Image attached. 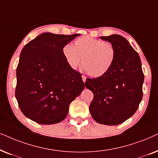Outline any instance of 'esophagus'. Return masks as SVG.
<instances>
[{
	"label": "esophagus",
	"mask_w": 158,
	"mask_h": 158,
	"mask_svg": "<svg viewBox=\"0 0 158 158\" xmlns=\"http://www.w3.org/2000/svg\"><path fill=\"white\" fill-rule=\"evenodd\" d=\"M81 78H82V81L84 82H85L86 81V79H87V77H85V76H81Z\"/></svg>",
	"instance_id": "1"
}]
</instances>
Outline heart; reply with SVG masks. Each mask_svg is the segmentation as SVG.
<instances>
[{"label": "heart", "instance_id": "obj_1", "mask_svg": "<svg viewBox=\"0 0 158 158\" xmlns=\"http://www.w3.org/2000/svg\"><path fill=\"white\" fill-rule=\"evenodd\" d=\"M67 64L76 69L82 58L83 69L93 77H102L111 68L115 58L113 45L89 36L79 37L74 45L66 44L62 49Z\"/></svg>", "mask_w": 158, "mask_h": 158}]
</instances>
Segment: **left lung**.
Wrapping results in <instances>:
<instances>
[{"mask_svg": "<svg viewBox=\"0 0 158 158\" xmlns=\"http://www.w3.org/2000/svg\"><path fill=\"white\" fill-rule=\"evenodd\" d=\"M100 38L112 44L115 58L106 74L87 79L86 87L94 94L89 112L100 124L118 125L131 117L142 101V63L139 54L123 37L112 35Z\"/></svg>", "mask_w": 158, "mask_h": 158, "instance_id": "obj_1", "label": "left lung"}]
</instances>
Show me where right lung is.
<instances>
[{"label":"right lung","mask_w":158,"mask_h":158,"mask_svg":"<svg viewBox=\"0 0 158 158\" xmlns=\"http://www.w3.org/2000/svg\"><path fill=\"white\" fill-rule=\"evenodd\" d=\"M79 34H41L27 44L16 69L15 96L25 116L40 124L59 123L85 88L81 74L71 69L64 46Z\"/></svg>","instance_id":"obj_1"}]
</instances>
